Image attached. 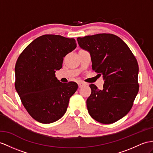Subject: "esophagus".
<instances>
[{
  "label": "esophagus",
  "mask_w": 153,
  "mask_h": 153,
  "mask_svg": "<svg viewBox=\"0 0 153 153\" xmlns=\"http://www.w3.org/2000/svg\"><path fill=\"white\" fill-rule=\"evenodd\" d=\"M78 85H79V88H81V87L84 86V85H86V83L84 82H79L78 83Z\"/></svg>",
  "instance_id": "esophagus-1"
}]
</instances>
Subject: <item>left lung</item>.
Segmentation results:
<instances>
[{"label":"left lung","instance_id":"8db88e82","mask_svg":"<svg viewBox=\"0 0 153 153\" xmlns=\"http://www.w3.org/2000/svg\"><path fill=\"white\" fill-rule=\"evenodd\" d=\"M77 41L90 53L92 69L105 79L102 89L89 85L88 112L99 123H114L129 112L138 93L137 62L127 45L111 33L87 36Z\"/></svg>","mask_w":153,"mask_h":153}]
</instances>
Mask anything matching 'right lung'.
Returning <instances> with one entry per match:
<instances>
[{"label":"right lung","instance_id":"1","mask_svg":"<svg viewBox=\"0 0 153 153\" xmlns=\"http://www.w3.org/2000/svg\"><path fill=\"white\" fill-rule=\"evenodd\" d=\"M76 47V41L46 34L30 43L19 56L15 68V87L30 116L42 123H51L66 112L76 82L62 83L55 76L65 56Z\"/></svg>","mask_w":153,"mask_h":153}]
</instances>
